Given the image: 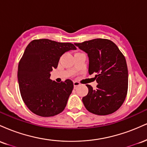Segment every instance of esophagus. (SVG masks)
Wrapping results in <instances>:
<instances>
[{
  "label": "esophagus",
  "instance_id": "34e87169",
  "mask_svg": "<svg viewBox=\"0 0 147 147\" xmlns=\"http://www.w3.org/2000/svg\"><path fill=\"white\" fill-rule=\"evenodd\" d=\"M73 84H74V87L76 88L77 86H79L80 85V83H79V82H74Z\"/></svg>",
  "mask_w": 147,
  "mask_h": 147
}]
</instances>
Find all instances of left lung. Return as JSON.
I'll use <instances>...</instances> for the list:
<instances>
[{
    "label": "left lung",
    "mask_w": 147,
    "mask_h": 147,
    "mask_svg": "<svg viewBox=\"0 0 147 147\" xmlns=\"http://www.w3.org/2000/svg\"><path fill=\"white\" fill-rule=\"evenodd\" d=\"M77 47L88 54V72L95 73L96 89L87 84L88 93L82 98L86 109L92 113L106 115L115 112L125 100L128 90L126 59L113 41L95 38Z\"/></svg>",
    "instance_id": "obj_1"
}]
</instances>
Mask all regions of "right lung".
I'll use <instances>...</instances> for the list:
<instances>
[{
  "label": "right lung",
  "mask_w": 147,
  "mask_h": 147,
  "mask_svg": "<svg viewBox=\"0 0 147 147\" xmlns=\"http://www.w3.org/2000/svg\"><path fill=\"white\" fill-rule=\"evenodd\" d=\"M76 49L72 43L46 38L33 40L26 47L18 63V82L23 102L34 114L52 117L64 110L73 82L57 83L50 79V72L65 52Z\"/></svg>",
  "instance_id": "obj_1"
}]
</instances>
